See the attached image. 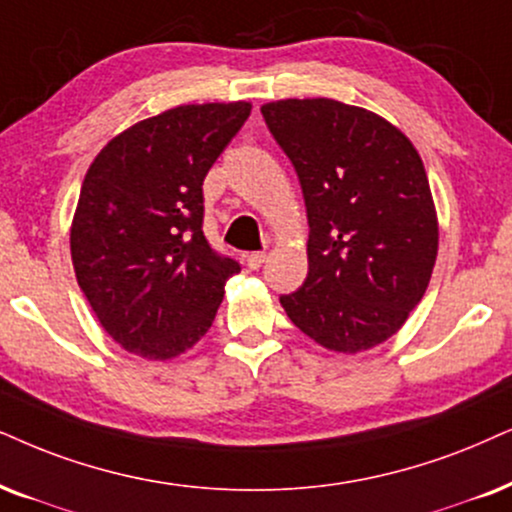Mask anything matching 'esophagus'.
I'll list each match as a JSON object with an SVG mask.
<instances>
[{"label":"esophagus","instance_id":"1","mask_svg":"<svg viewBox=\"0 0 512 512\" xmlns=\"http://www.w3.org/2000/svg\"><path fill=\"white\" fill-rule=\"evenodd\" d=\"M264 260H267L264 252H248V255H245V264H248V269H260Z\"/></svg>","mask_w":512,"mask_h":512}]
</instances>
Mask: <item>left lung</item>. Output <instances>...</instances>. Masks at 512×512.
<instances>
[{
    "label": "left lung",
    "mask_w": 512,
    "mask_h": 512,
    "mask_svg": "<svg viewBox=\"0 0 512 512\" xmlns=\"http://www.w3.org/2000/svg\"><path fill=\"white\" fill-rule=\"evenodd\" d=\"M264 122L300 177L309 271L281 297L331 352H366L404 326L435 269L439 222L423 160L378 113L335 99H283Z\"/></svg>",
    "instance_id": "left-lung-1"
}]
</instances>
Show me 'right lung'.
<instances>
[{
  "instance_id": "add662e5",
  "label": "right lung",
  "mask_w": 512,
  "mask_h": 512,
  "mask_svg": "<svg viewBox=\"0 0 512 512\" xmlns=\"http://www.w3.org/2000/svg\"><path fill=\"white\" fill-rule=\"evenodd\" d=\"M252 103H191L115 134L84 174L70 257L89 307L127 352L184 354L241 267L203 236V179Z\"/></svg>"
}]
</instances>
